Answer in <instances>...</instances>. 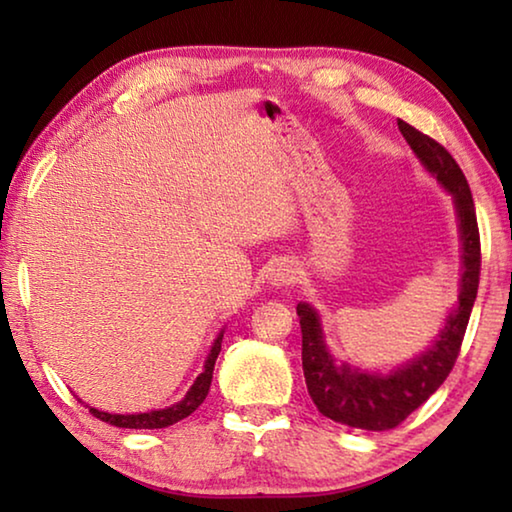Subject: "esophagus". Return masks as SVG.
<instances>
[{"mask_svg":"<svg viewBox=\"0 0 512 512\" xmlns=\"http://www.w3.org/2000/svg\"><path fill=\"white\" fill-rule=\"evenodd\" d=\"M296 280H298V271H296V266L289 264V262L273 264L271 273H268V282H271L273 287H277V289L289 287V284H293Z\"/></svg>","mask_w":512,"mask_h":512,"instance_id":"esophagus-1","label":"esophagus"}]
</instances>
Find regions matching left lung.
<instances>
[{
  "instance_id": "left-lung-1",
  "label": "left lung",
  "mask_w": 512,
  "mask_h": 512,
  "mask_svg": "<svg viewBox=\"0 0 512 512\" xmlns=\"http://www.w3.org/2000/svg\"><path fill=\"white\" fill-rule=\"evenodd\" d=\"M397 126L424 169L454 196L463 246L458 305L447 316V323L431 348L388 375L359 370L348 363L336 366L323 341L316 309H311L307 302H300L296 307L302 329V370H305L311 400L325 418L366 431L395 429L447 379L461 352L481 275L479 225H476V210L465 173L443 144L431 140L429 135L420 133L402 119H397Z\"/></svg>"
}]
</instances>
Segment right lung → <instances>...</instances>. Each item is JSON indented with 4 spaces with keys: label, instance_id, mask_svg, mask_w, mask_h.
I'll return each instance as SVG.
<instances>
[{
    "label": "right lung",
    "instance_id": "obj_1",
    "mask_svg": "<svg viewBox=\"0 0 512 512\" xmlns=\"http://www.w3.org/2000/svg\"><path fill=\"white\" fill-rule=\"evenodd\" d=\"M221 341H223V332L216 336L212 350H210V354H207L205 368H203L201 375L196 377L194 386L189 388L183 400L169 406V409L149 411V413H133V415L106 413V411H99V409H90V413L94 415V418H99L103 422L112 424V427H121V429H164V427H171V424H176L183 418H187V415H192L198 409V406L203 404L207 393H210L212 372H214L216 357H219V352H221Z\"/></svg>",
    "mask_w": 512,
    "mask_h": 512
}]
</instances>
